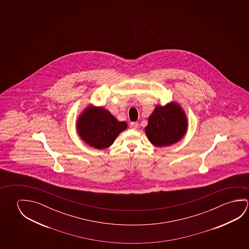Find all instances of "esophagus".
<instances>
[{
    "mask_svg": "<svg viewBox=\"0 0 249 249\" xmlns=\"http://www.w3.org/2000/svg\"><path fill=\"white\" fill-rule=\"evenodd\" d=\"M138 123H136V122H133V123H130V127L131 128H133V129H136V128L138 127Z\"/></svg>",
    "mask_w": 249,
    "mask_h": 249,
    "instance_id": "esophagus-1",
    "label": "esophagus"
}]
</instances>
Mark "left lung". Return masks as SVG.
Listing matches in <instances>:
<instances>
[{"instance_id":"1","label":"left lung","mask_w":249,"mask_h":249,"mask_svg":"<svg viewBox=\"0 0 249 249\" xmlns=\"http://www.w3.org/2000/svg\"><path fill=\"white\" fill-rule=\"evenodd\" d=\"M188 128V120L178 103L156 106L148 117L145 132L147 139L156 147H167L178 142Z\"/></svg>"}]
</instances>
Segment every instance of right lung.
I'll use <instances>...</instances> for the list:
<instances>
[{
	"mask_svg": "<svg viewBox=\"0 0 249 249\" xmlns=\"http://www.w3.org/2000/svg\"><path fill=\"white\" fill-rule=\"evenodd\" d=\"M125 122H119L102 107H89L77 120L78 134L90 147L104 149L126 128Z\"/></svg>",
	"mask_w": 249,
	"mask_h": 249,
	"instance_id": "1",
	"label": "right lung"
}]
</instances>
